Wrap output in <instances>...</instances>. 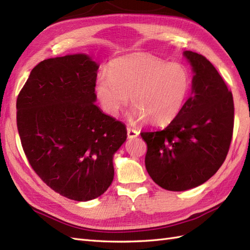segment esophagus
I'll use <instances>...</instances> for the list:
<instances>
[{
    "instance_id": "34e87169",
    "label": "esophagus",
    "mask_w": 250,
    "mask_h": 250,
    "mask_svg": "<svg viewBox=\"0 0 250 250\" xmlns=\"http://www.w3.org/2000/svg\"><path fill=\"white\" fill-rule=\"evenodd\" d=\"M126 133H128L129 139H135V137L139 136V132H137L134 129L130 128V126H128V128H126Z\"/></svg>"
}]
</instances>
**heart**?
Here are the masks:
<instances>
[{
  "mask_svg": "<svg viewBox=\"0 0 250 250\" xmlns=\"http://www.w3.org/2000/svg\"><path fill=\"white\" fill-rule=\"evenodd\" d=\"M190 89L187 67L151 55L119 58L111 63L109 72L99 74L95 83V93L106 114L118 115L130 97L135 118L155 126L177 118Z\"/></svg>",
  "mask_w": 250,
  "mask_h": 250,
  "instance_id": "1",
  "label": "heart"
}]
</instances>
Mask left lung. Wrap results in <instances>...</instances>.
Returning <instances> with one entry per match:
<instances>
[{
	"label": "left lung",
	"mask_w": 250,
	"mask_h": 250,
	"mask_svg": "<svg viewBox=\"0 0 250 250\" xmlns=\"http://www.w3.org/2000/svg\"><path fill=\"white\" fill-rule=\"evenodd\" d=\"M192 66V95L166 129L142 132L145 166L161 188L185 191L207 182L229 151L234 103L232 92L204 56L185 51Z\"/></svg>",
	"instance_id": "8db88e82"
}]
</instances>
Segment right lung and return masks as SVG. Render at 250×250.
I'll use <instances>...</instances> for the list:
<instances>
[{
  "label": "right lung",
  "mask_w": 250,
  "mask_h": 250,
  "mask_svg": "<svg viewBox=\"0 0 250 250\" xmlns=\"http://www.w3.org/2000/svg\"><path fill=\"white\" fill-rule=\"evenodd\" d=\"M99 65L83 54L40 62L17 98V128L32 168L56 192L90 201L114 179L125 125L97 105Z\"/></svg>",
  "instance_id": "1"
}]
</instances>
